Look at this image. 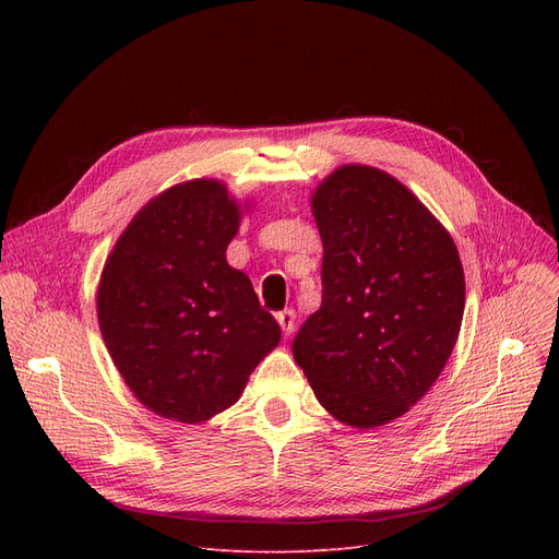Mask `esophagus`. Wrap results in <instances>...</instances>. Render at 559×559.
Segmentation results:
<instances>
[{
  "label": "esophagus",
  "instance_id": "34e87169",
  "mask_svg": "<svg viewBox=\"0 0 559 559\" xmlns=\"http://www.w3.org/2000/svg\"><path fill=\"white\" fill-rule=\"evenodd\" d=\"M276 319H278V324H281L283 335H292V333H295V319H297L295 310H292V308H285V310H281V312L276 314Z\"/></svg>",
  "mask_w": 559,
  "mask_h": 559
}]
</instances>
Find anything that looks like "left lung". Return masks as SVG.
Masks as SVG:
<instances>
[{
	"label": "left lung",
	"mask_w": 559,
	"mask_h": 559,
	"mask_svg": "<svg viewBox=\"0 0 559 559\" xmlns=\"http://www.w3.org/2000/svg\"><path fill=\"white\" fill-rule=\"evenodd\" d=\"M312 215L324 292L292 354L337 421L383 426L432 388L457 342L455 242L401 181L367 165L335 169L314 190Z\"/></svg>",
	"instance_id": "1"
}]
</instances>
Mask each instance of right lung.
<instances>
[{
    "mask_svg": "<svg viewBox=\"0 0 559 559\" xmlns=\"http://www.w3.org/2000/svg\"><path fill=\"white\" fill-rule=\"evenodd\" d=\"M238 228L224 183H179L144 205L104 264L106 348L133 396L165 419L199 424L230 407L281 340L247 274L226 262Z\"/></svg>",
    "mask_w": 559,
    "mask_h": 559,
    "instance_id": "add662e5",
    "label": "right lung"
}]
</instances>
